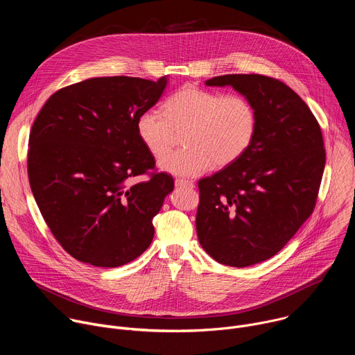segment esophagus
Segmentation results:
<instances>
[{
    "mask_svg": "<svg viewBox=\"0 0 355 355\" xmlns=\"http://www.w3.org/2000/svg\"><path fill=\"white\" fill-rule=\"evenodd\" d=\"M175 185L177 187H185V188H193V182L189 181V180H184V178H177Z\"/></svg>",
    "mask_w": 355,
    "mask_h": 355,
    "instance_id": "1",
    "label": "esophagus"
}]
</instances>
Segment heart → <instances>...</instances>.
<instances>
[{
    "label": "heart",
    "instance_id": "heart-1",
    "mask_svg": "<svg viewBox=\"0 0 355 355\" xmlns=\"http://www.w3.org/2000/svg\"><path fill=\"white\" fill-rule=\"evenodd\" d=\"M257 126V110L248 96L195 85H184L170 95L163 112L146 110L136 119L140 141L156 159L167 153L182 132L185 147L160 162L164 171L180 177L233 164L251 146Z\"/></svg>",
    "mask_w": 355,
    "mask_h": 355
}]
</instances>
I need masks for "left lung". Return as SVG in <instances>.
I'll use <instances>...</instances> for the list:
<instances>
[{
	"mask_svg": "<svg viewBox=\"0 0 355 355\" xmlns=\"http://www.w3.org/2000/svg\"><path fill=\"white\" fill-rule=\"evenodd\" d=\"M207 85H232L257 110L254 140L233 164L198 181L196 233L220 264L266 261L313 212L326 164L320 125L282 81L263 74H226Z\"/></svg>",
	"mask_w": 355,
	"mask_h": 355,
	"instance_id": "1",
	"label": "left lung"
}]
</instances>
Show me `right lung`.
Listing matches in <instances>:
<instances>
[{
	"instance_id": "add662e5",
	"label": "right lung",
	"mask_w": 355,
	"mask_h": 355,
	"mask_svg": "<svg viewBox=\"0 0 355 355\" xmlns=\"http://www.w3.org/2000/svg\"><path fill=\"white\" fill-rule=\"evenodd\" d=\"M166 84V77L84 80L56 91L32 125V193L55 239L81 263L119 267L153 240V218L174 180L157 171L136 119L157 103ZM139 175L148 180L135 183Z\"/></svg>"
}]
</instances>
